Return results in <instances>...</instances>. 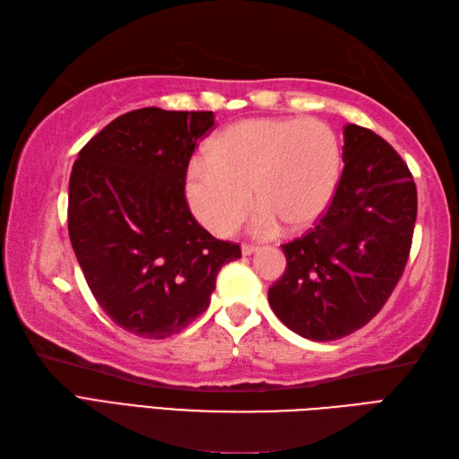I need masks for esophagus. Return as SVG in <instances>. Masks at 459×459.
<instances>
[{"instance_id":"34e87169","label":"esophagus","mask_w":459,"mask_h":459,"mask_svg":"<svg viewBox=\"0 0 459 459\" xmlns=\"http://www.w3.org/2000/svg\"><path fill=\"white\" fill-rule=\"evenodd\" d=\"M259 251V247L257 246H247V243H246V246H241V253H243V255H253V253H257Z\"/></svg>"}]
</instances>
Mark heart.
I'll return each mask as SVG.
<instances>
[{"label": "heart", "mask_w": 459, "mask_h": 459, "mask_svg": "<svg viewBox=\"0 0 459 459\" xmlns=\"http://www.w3.org/2000/svg\"><path fill=\"white\" fill-rule=\"evenodd\" d=\"M338 137L318 119L255 117L221 129L206 147V162H192L185 195L195 216L216 236L239 226L251 206L257 236H273L279 221L290 231L312 226L338 188Z\"/></svg>", "instance_id": "heart-1"}]
</instances>
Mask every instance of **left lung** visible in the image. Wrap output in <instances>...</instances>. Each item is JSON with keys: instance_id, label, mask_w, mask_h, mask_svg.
Here are the masks:
<instances>
[{"instance_id": "left-lung-1", "label": "left lung", "mask_w": 459, "mask_h": 459, "mask_svg": "<svg viewBox=\"0 0 459 459\" xmlns=\"http://www.w3.org/2000/svg\"><path fill=\"white\" fill-rule=\"evenodd\" d=\"M343 172L316 226L284 243L287 269L269 289L277 318L314 342L363 328L409 261L416 185L404 160L371 129L343 127Z\"/></svg>"}]
</instances>
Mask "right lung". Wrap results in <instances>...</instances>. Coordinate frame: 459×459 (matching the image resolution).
<instances>
[{
  "label": "right lung",
  "mask_w": 459,
  "mask_h": 459,
  "mask_svg": "<svg viewBox=\"0 0 459 459\" xmlns=\"http://www.w3.org/2000/svg\"><path fill=\"white\" fill-rule=\"evenodd\" d=\"M212 111L141 108L78 152L68 185V236L94 299L139 338L178 333L208 308L238 243L204 230L185 198L196 141Z\"/></svg>",
  "instance_id": "1"
}]
</instances>
